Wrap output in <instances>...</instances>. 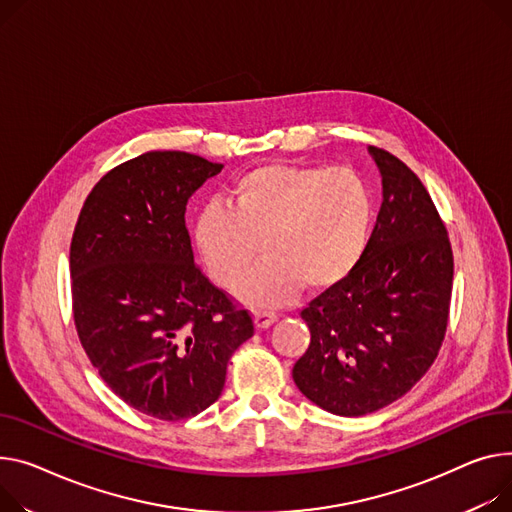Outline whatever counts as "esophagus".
I'll return each instance as SVG.
<instances>
[{
    "instance_id": "34e87169",
    "label": "esophagus",
    "mask_w": 512,
    "mask_h": 512,
    "mask_svg": "<svg viewBox=\"0 0 512 512\" xmlns=\"http://www.w3.org/2000/svg\"><path fill=\"white\" fill-rule=\"evenodd\" d=\"M253 319H255L257 329H267L269 325H274L278 321V315L274 311H257Z\"/></svg>"
}]
</instances>
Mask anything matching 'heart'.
<instances>
[{"label": "heart", "instance_id": "1", "mask_svg": "<svg viewBox=\"0 0 512 512\" xmlns=\"http://www.w3.org/2000/svg\"><path fill=\"white\" fill-rule=\"evenodd\" d=\"M374 195L352 168L265 164L234 181L228 206L208 203L193 220V243L222 288L251 306L288 302L300 286L327 290L348 278L370 241Z\"/></svg>", "mask_w": 512, "mask_h": 512}]
</instances>
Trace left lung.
Wrapping results in <instances>:
<instances>
[{
	"mask_svg": "<svg viewBox=\"0 0 512 512\" xmlns=\"http://www.w3.org/2000/svg\"><path fill=\"white\" fill-rule=\"evenodd\" d=\"M383 203L364 257L302 311L311 344L292 368L325 412L358 418L403 397L434 362L449 321L453 251L422 181L368 148Z\"/></svg>",
	"mask_w": 512,
	"mask_h": 512,
	"instance_id": "8db88e82",
	"label": "left lung"
}]
</instances>
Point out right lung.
I'll list each match as a JSON object with an SVG mask.
<instances>
[{
    "mask_svg": "<svg viewBox=\"0 0 512 512\" xmlns=\"http://www.w3.org/2000/svg\"><path fill=\"white\" fill-rule=\"evenodd\" d=\"M222 168L170 150L127 160L94 185L72 238L74 319L90 362L133 410L166 422L208 410L255 331L195 267L185 226L189 197Z\"/></svg>",
    "mask_w": 512,
    "mask_h": 512,
    "instance_id": "1",
    "label": "right lung"
}]
</instances>
